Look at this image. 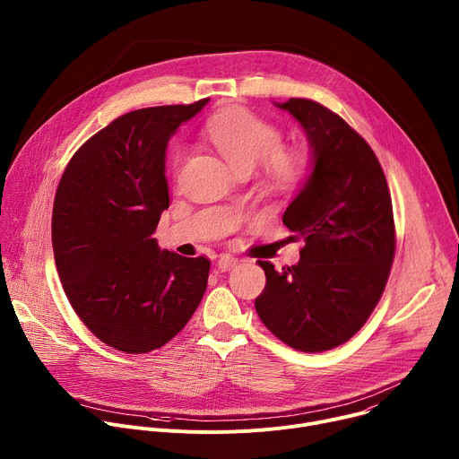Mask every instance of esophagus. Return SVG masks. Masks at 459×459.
<instances>
[{
	"label": "esophagus",
	"mask_w": 459,
	"mask_h": 459,
	"mask_svg": "<svg viewBox=\"0 0 459 459\" xmlns=\"http://www.w3.org/2000/svg\"><path fill=\"white\" fill-rule=\"evenodd\" d=\"M238 264H239V259H238L236 255H232V254H223V255H220V259H218V269H220V271H230V269H234Z\"/></svg>",
	"instance_id": "1"
}]
</instances>
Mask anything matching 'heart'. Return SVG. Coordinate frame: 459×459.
<instances>
[{
    "instance_id": "1",
    "label": "heart",
    "mask_w": 459,
    "mask_h": 459,
    "mask_svg": "<svg viewBox=\"0 0 459 459\" xmlns=\"http://www.w3.org/2000/svg\"><path fill=\"white\" fill-rule=\"evenodd\" d=\"M205 136L238 172L264 163L265 179L274 188H292L307 174V156L281 147V130L245 108L214 114L205 125Z\"/></svg>"
}]
</instances>
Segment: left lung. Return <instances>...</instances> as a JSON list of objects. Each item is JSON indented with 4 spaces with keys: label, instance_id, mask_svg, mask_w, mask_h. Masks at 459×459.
I'll list each match as a JSON object with an SVG mask.
<instances>
[{
    "label": "left lung",
    "instance_id": "obj_1",
    "mask_svg": "<svg viewBox=\"0 0 459 459\" xmlns=\"http://www.w3.org/2000/svg\"><path fill=\"white\" fill-rule=\"evenodd\" d=\"M276 107L303 126L312 152V172L283 214L305 247L281 273L257 261L267 283L254 305L283 343L323 352L349 342L385 290L396 250L390 192L376 154L338 114L303 98Z\"/></svg>",
    "mask_w": 459,
    "mask_h": 459
}]
</instances>
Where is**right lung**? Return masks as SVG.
<instances>
[{
    "label": "right lung",
    "mask_w": 459,
    "mask_h": 459,
    "mask_svg": "<svg viewBox=\"0 0 459 459\" xmlns=\"http://www.w3.org/2000/svg\"><path fill=\"white\" fill-rule=\"evenodd\" d=\"M207 100L119 116L65 169L52 209L57 274L89 331L126 354L170 342L198 308L211 261L161 250L152 238L169 209L165 151Z\"/></svg>",
    "instance_id": "right-lung-1"
}]
</instances>
